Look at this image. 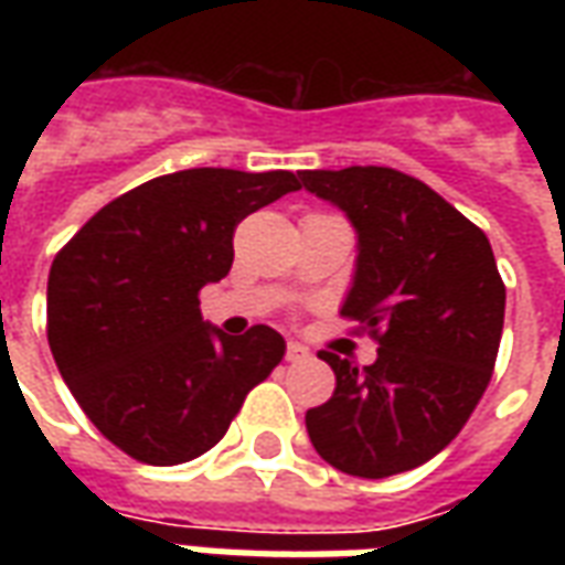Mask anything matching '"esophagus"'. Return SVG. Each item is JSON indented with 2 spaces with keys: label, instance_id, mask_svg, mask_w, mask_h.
I'll use <instances>...</instances> for the list:
<instances>
[{
  "label": "esophagus",
  "instance_id": "esophagus-1",
  "mask_svg": "<svg viewBox=\"0 0 565 565\" xmlns=\"http://www.w3.org/2000/svg\"><path fill=\"white\" fill-rule=\"evenodd\" d=\"M287 363H299V360H306L308 356V348H302V344H296V342H290L287 344Z\"/></svg>",
  "mask_w": 565,
  "mask_h": 565
}]
</instances>
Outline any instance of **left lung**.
<instances>
[{
    "label": "left lung",
    "instance_id": "obj_1",
    "mask_svg": "<svg viewBox=\"0 0 565 565\" xmlns=\"http://www.w3.org/2000/svg\"><path fill=\"white\" fill-rule=\"evenodd\" d=\"M360 238L342 318L379 342L372 366L320 351L335 393L306 415L323 460L356 478L415 469L448 448L497 366L505 284L487 235L433 186L391 166L302 172Z\"/></svg>",
    "mask_w": 565,
    "mask_h": 565
}]
</instances>
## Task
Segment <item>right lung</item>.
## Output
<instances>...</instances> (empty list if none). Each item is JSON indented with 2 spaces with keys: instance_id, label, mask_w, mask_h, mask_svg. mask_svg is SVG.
<instances>
[{
  "instance_id": "obj_1",
  "label": "right lung",
  "mask_w": 565,
  "mask_h": 565,
  "mask_svg": "<svg viewBox=\"0 0 565 565\" xmlns=\"http://www.w3.org/2000/svg\"><path fill=\"white\" fill-rule=\"evenodd\" d=\"M294 190V172L160 174L60 247L47 278L51 354L84 415L132 460H196L281 363V332L211 330L199 294L230 275L235 226Z\"/></svg>"
}]
</instances>
